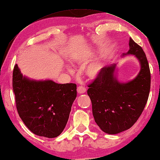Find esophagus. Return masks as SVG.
Segmentation results:
<instances>
[{"mask_svg":"<svg viewBox=\"0 0 160 160\" xmlns=\"http://www.w3.org/2000/svg\"><path fill=\"white\" fill-rule=\"evenodd\" d=\"M77 91H78V93H80V94H81V93H84L86 92V89L84 88V87L80 86V87H78Z\"/></svg>","mask_w":160,"mask_h":160,"instance_id":"esophagus-1","label":"esophagus"}]
</instances>
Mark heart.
<instances>
[{
    "instance_id": "obj_1",
    "label": "heart",
    "mask_w": 160,
    "mask_h": 160,
    "mask_svg": "<svg viewBox=\"0 0 160 160\" xmlns=\"http://www.w3.org/2000/svg\"><path fill=\"white\" fill-rule=\"evenodd\" d=\"M98 54V52H93L89 53L85 55L79 56L76 58V62L81 64H86ZM105 65V60L103 58H101L98 60L93 62L84 68V74L91 80H94L101 75L103 67Z\"/></svg>"
}]
</instances>
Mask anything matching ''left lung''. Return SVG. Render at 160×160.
<instances>
[{"label": "left lung", "instance_id": "obj_1", "mask_svg": "<svg viewBox=\"0 0 160 160\" xmlns=\"http://www.w3.org/2000/svg\"><path fill=\"white\" fill-rule=\"evenodd\" d=\"M129 51L122 57L134 55L140 64L137 76L126 82L116 76L117 64L103 67L100 76L88 86L95 122L103 132L115 134L135 123L144 109L151 88V72L142 47L130 38Z\"/></svg>", "mask_w": 160, "mask_h": 160}]
</instances>
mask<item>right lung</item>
<instances>
[{
  "label": "right lung",
  "mask_w": 160,
  "mask_h": 160,
  "mask_svg": "<svg viewBox=\"0 0 160 160\" xmlns=\"http://www.w3.org/2000/svg\"><path fill=\"white\" fill-rule=\"evenodd\" d=\"M12 87L18 113L31 132L46 138L62 132L77 96L76 84L30 79L16 64Z\"/></svg>",
  "instance_id": "1"
}]
</instances>
